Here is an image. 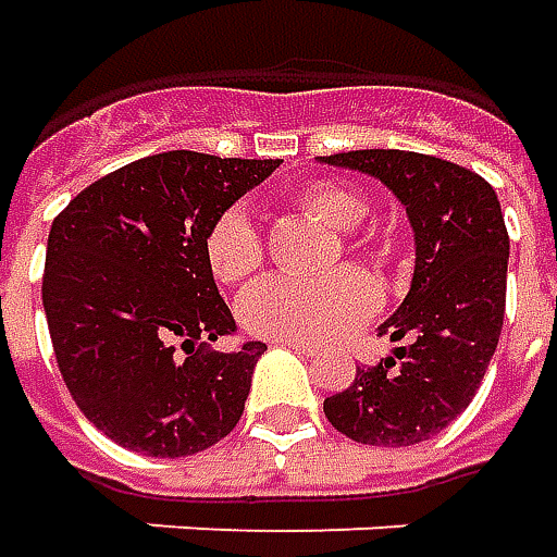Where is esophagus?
I'll return each mask as SVG.
<instances>
[{
	"label": "esophagus",
	"instance_id": "1",
	"mask_svg": "<svg viewBox=\"0 0 557 557\" xmlns=\"http://www.w3.org/2000/svg\"><path fill=\"white\" fill-rule=\"evenodd\" d=\"M275 346L294 349V352H300V356H315V352H319V346H312V343H300V339H275Z\"/></svg>",
	"mask_w": 557,
	"mask_h": 557
}]
</instances>
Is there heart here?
<instances>
[{"label":"heart","mask_w":557,"mask_h":557,"mask_svg":"<svg viewBox=\"0 0 557 557\" xmlns=\"http://www.w3.org/2000/svg\"><path fill=\"white\" fill-rule=\"evenodd\" d=\"M297 201L304 205V211L337 233H356L361 220L368 218V199L346 183H306ZM349 248L371 260H383L386 253L383 245L364 238H349ZM205 257L214 278L226 285H235L260 270L263 242L245 208L233 205L214 218L205 235ZM376 304L380 290L361 270H337L319 278L275 275L242 294L238 319L253 337L324 343L371 319Z\"/></svg>","instance_id":"b5f03b06"}]
</instances>
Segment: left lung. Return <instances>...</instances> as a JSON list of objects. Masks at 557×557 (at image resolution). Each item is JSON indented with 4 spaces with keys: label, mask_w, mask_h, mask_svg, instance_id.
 Wrapping results in <instances>:
<instances>
[{
    "label": "left lung",
    "mask_w": 557,
    "mask_h": 557,
    "mask_svg": "<svg viewBox=\"0 0 557 557\" xmlns=\"http://www.w3.org/2000/svg\"><path fill=\"white\" fill-rule=\"evenodd\" d=\"M319 162L383 183L413 230L408 297L376 327L405 346L358 368L349 389L324 398V417L358 444L429 442L469 408L499 343L509 270L499 199L475 171L423 152L356 149Z\"/></svg>",
    "instance_id": "left-lung-1"
}]
</instances>
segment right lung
<instances>
[{
  "label": "right lung",
  "instance_id": "right-lung-1",
  "mask_svg": "<svg viewBox=\"0 0 557 557\" xmlns=\"http://www.w3.org/2000/svg\"><path fill=\"white\" fill-rule=\"evenodd\" d=\"M278 168L174 149L82 189L51 223L42 306L78 410L144 457H193L238 423L267 343L205 352L235 334L205 235Z\"/></svg>",
  "mask_w": 557,
  "mask_h": 557
}]
</instances>
